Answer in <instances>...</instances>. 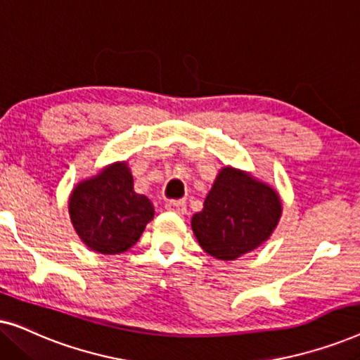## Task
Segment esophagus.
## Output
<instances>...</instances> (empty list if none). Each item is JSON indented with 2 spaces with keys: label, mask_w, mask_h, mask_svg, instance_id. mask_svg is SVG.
<instances>
[{
  "label": "esophagus",
  "mask_w": 360,
  "mask_h": 360,
  "mask_svg": "<svg viewBox=\"0 0 360 360\" xmlns=\"http://www.w3.org/2000/svg\"><path fill=\"white\" fill-rule=\"evenodd\" d=\"M165 208L172 211V213H176V214H185L186 213L185 201H169V203L165 205Z\"/></svg>",
  "instance_id": "34e87169"
}]
</instances>
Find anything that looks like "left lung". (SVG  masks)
<instances>
[{
	"label": "left lung",
	"instance_id": "8db88e82",
	"mask_svg": "<svg viewBox=\"0 0 360 360\" xmlns=\"http://www.w3.org/2000/svg\"><path fill=\"white\" fill-rule=\"evenodd\" d=\"M282 198L250 172L224 165L191 218L201 249L219 260H236L269 240L282 218Z\"/></svg>",
	"mask_w": 360,
	"mask_h": 360
}]
</instances>
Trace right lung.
Here are the masks:
<instances>
[{
  "label": "right lung",
  "mask_w": 360,
  "mask_h": 360,
  "mask_svg": "<svg viewBox=\"0 0 360 360\" xmlns=\"http://www.w3.org/2000/svg\"><path fill=\"white\" fill-rule=\"evenodd\" d=\"M68 214L86 248L103 255H116L139 240L155 211L146 195L134 191L129 164L117 160L73 186Z\"/></svg>",
  "instance_id": "1"
}]
</instances>
